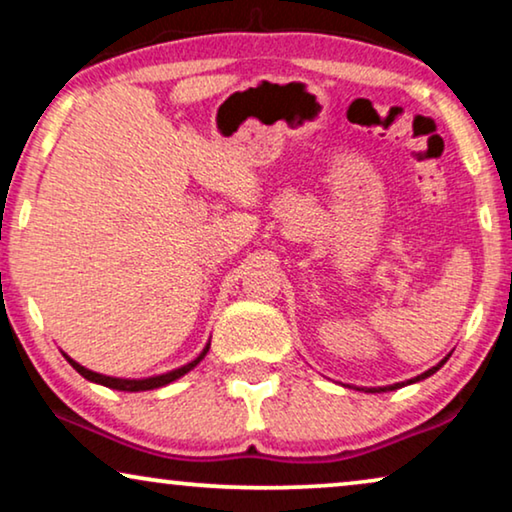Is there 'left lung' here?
I'll return each instance as SVG.
<instances>
[{"mask_svg":"<svg viewBox=\"0 0 512 512\" xmlns=\"http://www.w3.org/2000/svg\"><path fill=\"white\" fill-rule=\"evenodd\" d=\"M447 361V359H445ZM445 361H440L438 363V366H433V368H429V370H426V373H422V375H417L415 377V380H408V382H401V384H391V387H380V389H370V391H391V389H398V387H405V384H412V382H419V380H424V377H429V375H433V373H436V370L440 368V366H443V363Z\"/></svg>","mask_w":512,"mask_h":512,"instance_id":"obj_1","label":"left lung"}]
</instances>
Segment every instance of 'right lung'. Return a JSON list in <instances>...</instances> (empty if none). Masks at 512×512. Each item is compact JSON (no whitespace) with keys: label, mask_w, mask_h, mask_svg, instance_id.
<instances>
[{"label":"right lung","mask_w":512,"mask_h":512,"mask_svg":"<svg viewBox=\"0 0 512 512\" xmlns=\"http://www.w3.org/2000/svg\"><path fill=\"white\" fill-rule=\"evenodd\" d=\"M207 352H209V345H207L205 349H202V354H200L195 361L186 363V366H181V368H177V370H172V373H165V375H158V377H146V380H121V377H107V375L93 373V370L79 366V363L69 359V356H67V361L72 363V368H76V373H81L83 377H86V380L97 382V384H104V387H109V389H118V391H149V389L165 387V384L179 380L181 375H186L188 370L198 366V363H200L202 359H205Z\"/></svg>","instance_id":"1"}]
</instances>
